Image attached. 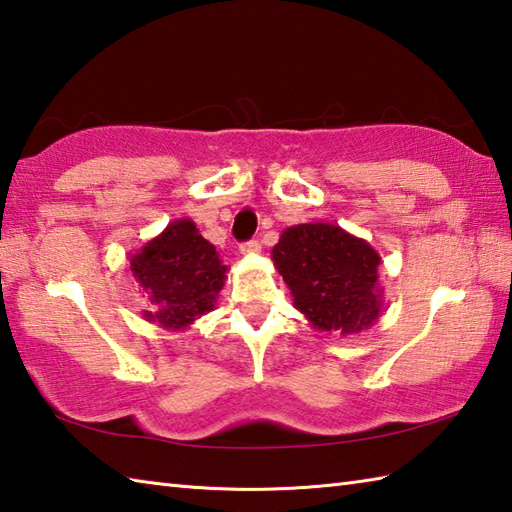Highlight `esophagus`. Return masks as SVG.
Listing matches in <instances>:
<instances>
[{
    "label": "esophagus",
    "instance_id": "esophagus-1",
    "mask_svg": "<svg viewBox=\"0 0 512 512\" xmlns=\"http://www.w3.org/2000/svg\"><path fill=\"white\" fill-rule=\"evenodd\" d=\"M259 250H262V244H259L257 239H250V242L239 246V253H242V255H257Z\"/></svg>",
    "mask_w": 512,
    "mask_h": 512
}]
</instances>
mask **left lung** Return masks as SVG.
Instances as JSON below:
<instances>
[{"mask_svg":"<svg viewBox=\"0 0 512 512\" xmlns=\"http://www.w3.org/2000/svg\"><path fill=\"white\" fill-rule=\"evenodd\" d=\"M270 257L290 288L292 306L314 330L352 336L372 328L385 310L380 255L341 226H288Z\"/></svg>","mask_w":512,"mask_h":512,"instance_id":"1","label":"left lung"}]
</instances>
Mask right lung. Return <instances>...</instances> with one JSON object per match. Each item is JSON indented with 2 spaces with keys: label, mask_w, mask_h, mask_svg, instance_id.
I'll return each mask as SVG.
<instances>
[{
  "label": "right lung",
  "mask_w": 512,
  "mask_h": 512,
  "mask_svg": "<svg viewBox=\"0 0 512 512\" xmlns=\"http://www.w3.org/2000/svg\"><path fill=\"white\" fill-rule=\"evenodd\" d=\"M129 268L149 299L143 319L169 332L191 328L215 308L228 270L189 217L169 222L165 231L129 255Z\"/></svg>",
  "instance_id": "right-lung-1"
}]
</instances>
